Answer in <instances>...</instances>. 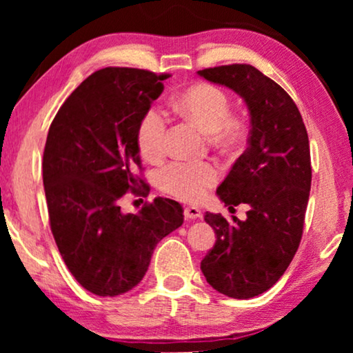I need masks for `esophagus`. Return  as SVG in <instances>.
Segmentation results:
<instances>
[{
  "label": "esophagus",
  "mask_w": 353,
  "mask_h": 353,
  "mask_svg": "<svg viewBox=\"0 0 353 353\" xmlns=\"http://www.w3.org/2000/svg\"><path fill=\"white\" fill-rule=\"evenodd\" d=\"M201 216H202V212L197 209V207H194V205L185 207V219L196 220V219H201Z\"/></svg>",
  "instance_id": "34e87169"
}]
</instances>
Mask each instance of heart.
Returning a JSON list of instances; mask_svg holds the SVG:
<instances>
[{
	"mask_svg": "<svg viewBox=\"0 0 353 353\" xmlns=\"http://www.w3.org/2000/svg\"><path fill=\"white\" fill-rule=\"evenodd\" d=\"M176 112L194 122L212 139L231 144L238 139L241 125L230 117V99L223 90L210 83H197L173 96ZM167 117L161 109H148L139 120L137 141L139 152L148 161H159L165 152ZM219 180V170L210 162H172L159 173V186L163 192L181 201L194 202L205 196Z\"/></svg>",
	"mask_w": 353,
	"mask_h": 353,
	"instance_id": "b5f03b06",
	"label": "heart"
}]
</instances>
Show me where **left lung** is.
<instances>
[{
    "instance_id": "left-lung-1",
    "label": "left lung",
    "mask_w": 353,
    "mask_h": 353,
    "mask_svg": "<svg viewBox=\"0 0 353 353\" xmlns=\"http://www.w3.org/2000/svg\"><path fill=\"white\" fill-rule=\"evenodd\" d=\"M197 74L233 90L249 109L248 149L216 188L230 209L248 204V219L207 212L216 241L201 270L215 291L250 299L283 276L301 244L312 185L308 134L291 96L255 67L231 64Z\"/></svg>"
}]
</instances>
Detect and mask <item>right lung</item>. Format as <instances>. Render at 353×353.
Masks as SVG:
<instances>
[{
  "instance_id": "add662e5",
  "label": "right lung",
  "mask_w": 353,
  "mask_h": 353,
  "mask_svg": "<svg viewBox=\"0 0 353 353\" xmlns=\"http://www.w3.org/2000/svg\"><path fill=\"white\" fill-rule=\"evenodd\" d=\"M170 75L105 67L57 110L43 152V185L52 236L86 291L115 297L138 286L157 243L183 225V207L156 197L138 214L119 201L138 191L139 120Z\"/></svg>"
}]
</instances>
